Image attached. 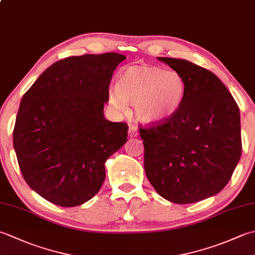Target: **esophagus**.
Segmentation results:
<instances>
[{
    "instance_id": "esophagus-1",
    "label": "esophagus",
    "mask_w": 255,
    "mask_h": 255,
    "mask_svg": "<svg viewBox=\"0 0 255 255\" xmlns=\"http://www.w3.org/2000/svg\"><path fill=\"white\" fill-rule=\"evenodd\" d=\"M128 136L130 138H133V137H137L138 136V129L137 127H129V132H128Z\"/></svg>"
}]
</instances>
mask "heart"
<instances>
[{"label": "heart", "instance_id": "heart-1", "mask_svg": "<svg viewBox=\"0 0 255 255\" xmlns=\"http://www.w3.org/2000/svg\"><path fill=\"white\" fill-rule=\"evenodd\" d=\"M186 93V82L175 70L151 64H136L119 72L111 103L117 110L132 104L134 116L145 124L169 121L180 111Z\"/></svg>", "mask_w": 255, "mask_h": 255}]
</instances>
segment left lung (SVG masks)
<instances>
[{
	"label": "left lung",
	"mask_w": 255,
	"mask_h": 255,
	"mask_svg": "<svg viewBox=\"0 0 255 255\" xmlns=\"http://www.w3.org/2000/svg\"><path fill=\"white\" fill-rule=\"evenodd\" d=\"M158 59L183 75L186 93L175 116L139 127L144 171L160 196L175 204L196 203L219 193L240 160L239 107L209 70L183 59Z\"/></svg>",
	"instance_id": "8db88e82"
}]
</instances>
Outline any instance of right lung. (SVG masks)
<instances>
[{"label":"right lung","mask_w":255,"mask_h":255,"mask_svg":"<svg viewBox=\"0 0 255 255\" xmlns=\"http://www.w3.org/2000/svg\"><path fill=\"white\" fill-rule=\"evenodd\" d=\"M115 52L64 58L20 101L13 145L24 180L48 202L74 207L99 193L105 162L127 141L128 125L104 117Z\"/></svg>","instance_id":"obj_1"}]
</instances>
